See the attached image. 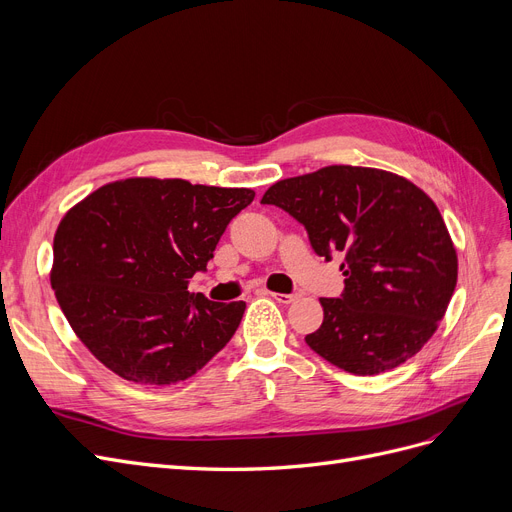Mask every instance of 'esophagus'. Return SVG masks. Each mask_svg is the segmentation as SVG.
<instances>
[{
	"mask_svg": "<svg viewBox=\"0 0 512 512\" xmlns=\"http://www.w3.org/2000/svg\"><path fill=\"white\" fill-rule=\"evenodd\" d=\"M271 298L277 300L279 304H291L298 296L296 294H275V291H271Z\"/></svg>",
	"mask_w": 512,
	"mask_h": 512,
	"instance_id": "1",
	"label": "esophagus"
}]
</instances>
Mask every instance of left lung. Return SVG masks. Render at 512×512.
<instances>
[{
  "mask_svg": "<svg viewBox=\"0 0 512 512\" xmlns=\"http://www.w3.org/2000/svg\"><path fill=\"white\" fill-rule=\"evenodd\" d=\"M262 204L289 212L319 256L342 252V298H321L306 344L337 369L379 375L415 356L444 319L458 258L423 189L379 168L333 164L277 181Z\"/></svg>",
  "mask_w": 512,
  "mask_h": 512,
  "instance_id": "left-lung-1",
  "label": "left lung"
}]
</instances>
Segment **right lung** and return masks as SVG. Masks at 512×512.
Segmentation results:
<instances>
[{
	"mask_svg": "<svg viewBox=\"0 0 512 512\" xmlns=\"http://www.w3.org/2000/svg\"><path fill=\"white\" fill-rule=\"evenodd\" d=\"M246 187L114 181L72 206L54 237L52 287L72 331L106 369L141 385L196 375L237 331L246 302L189 294Z\"/></svg>",
	"mask_w": 512,
	"mask_h": 512,
	"instance_id": "right-lung-1",
	"label": "right lung"
}]
</instances>
